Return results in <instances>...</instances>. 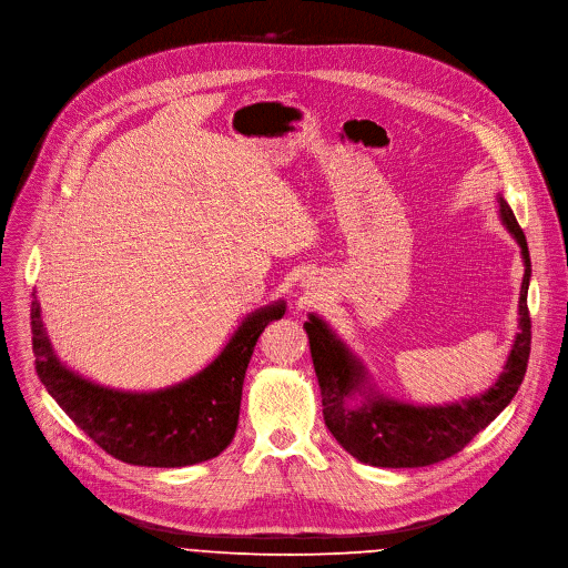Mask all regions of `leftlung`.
Returning <instances> with one entry per match:
<instances>
[{
	"mask_svg": "<svg viewBox=\"0 0 568 568\" xmlns=\"http://www.w3.org/2000/svg\"><path fill=\"white\" fill-rule=\"evenodd\" d=\"M500 220L514 235L524 255V283L519 296V333L498 381L480 396L450 405H409L372 392L363 363L328 328L324 320L311 315L303 324L311 339L313 365L322 389L324 422L344 450L372 467L415 469L442 462L467 446L485 430L519 392L530 357V253L526 235L503 196H498ZM355 393L364 396L351 406Z\"/></svg>",
	"mask_w": 568,
	"mask_h": 568,
	"instance_id": "8db88e82",
	"label": "left lung"
}]
</instances>
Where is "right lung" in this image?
Returning <instances> with one entry per match:
<instances>
[{
    "label": "right lung",
    "mask_w": 568,
    "mask_h": 568,
    "mask_svg": "<svg viewBox=\"0 0 568 568\" xmlns=\"http://www.w3.org/2000/svg\"><path fill=\"white\" fill-rule=\"evenodd\" d=\"M283 315V301L251 313L213 363L179 385L120 392L85 381L59 363L33 296L36 372L65 415L109 455L138 467H190L217 457L231 444L255 342Z\"/></svg>",
    "instance_id": "1"
}]
</instances>
